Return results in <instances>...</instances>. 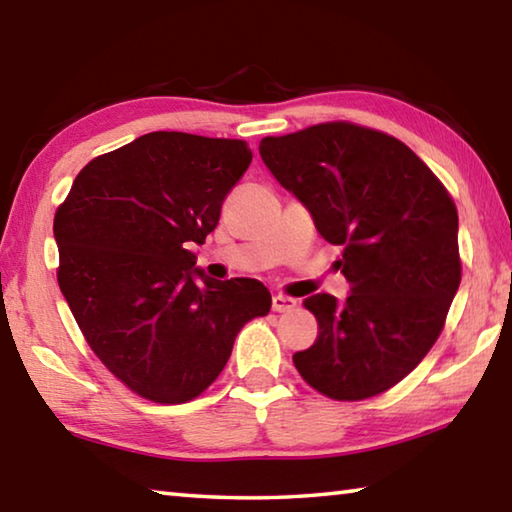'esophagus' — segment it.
Listing matches in <instances>:
<instances>
[{
    "instance_id": "34e87169",
    "label": "esophagus",
    "mask_w": 512,
    "mask_h": 512,
    "mask_svg": "<svg viewBox=\"0 0 512 512\" xmlns=\"http://www.w3.org/2000/svg\"><path fill=\"white\" fill-rule=\"evenodd\" d=\"M298 307V300H293L289 296H282V293H275L273 296V311H291Z\"/></svg>"
}]
</instances>
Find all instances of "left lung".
Here are the masks:
<instances>
[{
  "label": "left lung",
  "mask_w": 512,
  "mask_h": 512,
  "mask_svg": "<svg viewBox=\"0 0 512 512\" xmlns=\"http://www.w3.org/2000/svg\"><path fill=\"white\" fill-rule=\"evenodd\" d=\"M259 155L343 248L336 264L350 282L345 300H305L318 339L293 363L332 400L388 391L436 343L461 284L454 201L409 146L348 121L264 137Z\"/></svg>",
  "instance_id": "1"
}]
</instances>
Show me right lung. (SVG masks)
Masks as SVG:
<instances>
[{
    "label": "right lung",
    "instance_id": "right-lung-1",
    "mask_svg": "<svg viewBox=\"0 0 512 512\" xmlns=\"http://www.w3.org/2000/svg\"><path fill=\"white\" fill-rule=\"evenodd\" d=\"M250 160L241 140L149 133L85 164L58 207L60 291L103 366L146 400H194L241 327L271 311L262 282L214 280L187 250Z\"/></svg>",
    "mask_w": 512,
    "mask_h": 512
}]
</instances>
